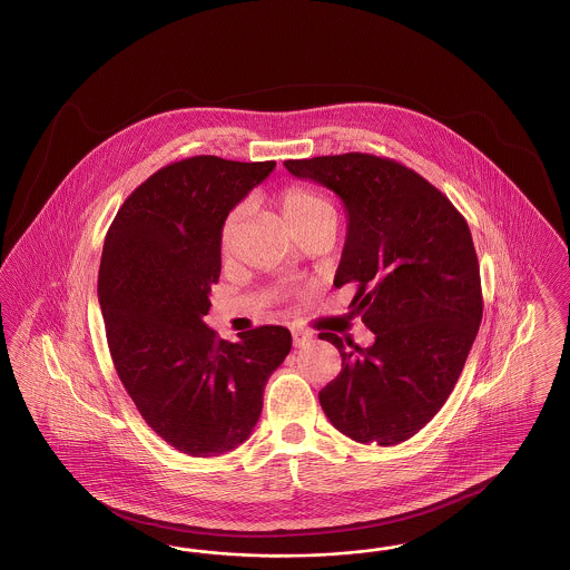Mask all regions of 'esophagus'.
Here are the masks:
<instances>
[{"instance_id": "34e87169", "label": "esophagus", "mask_w": 570, "mask_h": 570, "mask_svg": "<svg viewBox=\"0 0 570 570\" xmlns=\"http://www.w3.org/2000/svg\"><path fill=\"white\" fill-rule=\"evenodd\" d=\"M309 342H312V335H309V333L293 331V345H295V347H305Z\"/></svg>"}]
</instances>
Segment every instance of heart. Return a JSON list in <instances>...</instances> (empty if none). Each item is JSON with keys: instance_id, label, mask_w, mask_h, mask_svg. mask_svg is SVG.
<instances>
[{"instance_id": "obj_1", "label": "heart", "mask_w": 570, "mask_h": 570, "mask_svg": "<svg viewBox=\"0 0 570 570\" xmlns=\"http://www.w3.org/2000/svg\"><path fill=\"white\" fill-rule=\"evenodd\" d=\"M277 205L284 216V220L291 225L293 230L301 233L305 228L316 227L322 223H335V207L328 199H324L320 193L307 188V186H288L277 195ZM246 205H237L227 214L220 227V250L230 252L235 235L239 230V225L244 220Z\"/></svg>"}]
</instances>
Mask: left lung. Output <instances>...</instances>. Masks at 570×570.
Here are the masks:
<instances>
[{
	"mask_svg": "<svg viewBox=\"0 0 570 570\" xmlns=\"http://www.w3.org/2000/svg\"><path fill=\"white\" fill-rule=\"evenodd\" d=\"M284 165L342 197L347 237L335 286L356 284L350 307L375 333L368 347L320 333L342 354L320 405L358 443H403L443 407L478 335L483 298L469 225L394 159L345 153Z\"/></svg>",
	"mask_w": 570,
	"mask_h": 570,
	"instance_id": "1",
	"label": "left lung"
}]
</instances>
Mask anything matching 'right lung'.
Masks as SVG:
<instances>
[{
	"label": "right lung",
	"mask_w": 570,
	"mask_h": 570,
	"mask_svg": "<svg viewBox=\"0 0 570 570\" xmlns=\"http://www.w3.org/2000/svg\"><path fill=\"white\" fill-rule=\"evenodd\" d=\"M274 167L212 155L165 165L120 205L104 242L97 295L116 373L146 424L183 454L244 443L293 345L284 326L233 343L204 322L223 220Z\"/></svg>",
	"instance_id": "obj_1"
}]
</instances>
